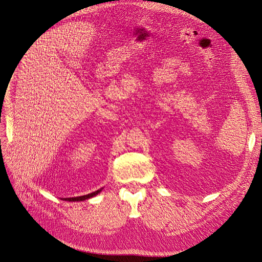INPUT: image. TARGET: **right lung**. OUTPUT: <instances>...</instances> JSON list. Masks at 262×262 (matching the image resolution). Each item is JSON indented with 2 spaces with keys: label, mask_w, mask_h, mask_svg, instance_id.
I'll return each mask as SVG.
<instances>
[{
  "label": "right lung",
  "mask_w": 262,
  "mask_h": 262,
  "mask_svg": "<svg viewBox=\"0 0 262 262\" xmlns=\"http://www.w3.org/2000/svg\"><path fill=\"white\" fill-rule=\"evenodd\" d=\"M103 190V188H99L93 192H91V194H88V195H83V196H79V197H71V198H62V200H65V201H84L86 199H90L92 197H95L96 195H98L99 192Z\"/></svg>",
  "instance_id": "1"
}]
</instances>
